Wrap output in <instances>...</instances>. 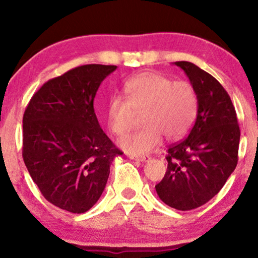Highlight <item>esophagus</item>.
<instances>
[{
	"label": "esophagus",
	"instance_id": "34e87169",
	"mask_svg": "<svg viewBox=\"0 0 258 258\" xmlns=\"http://www.w3.org/2000/svg\"><path fill=\"white\" fill-rule=\"evenodd\" d=\"M132 160H135V161H140V162H146L149 160V156H134V155H132V156H129Z\"/></svg>",
	"mask_w": 258,
	"mask_h": 258
}]
</instances>
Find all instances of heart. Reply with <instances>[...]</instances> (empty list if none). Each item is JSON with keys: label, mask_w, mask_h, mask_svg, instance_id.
Masks as SVG:
<instances>
[{"label": "heart", "mask_w": 258, "mask_h": 258, "mask_svg": "<svg viewBox=\"0 0 258 258\" xmlns=\"http://www.w3.org/2000/svg\"><path fill=\"white\" fill-rule=\"evenodd\" d=\"M125 100L112 97L107 108V123L121 136L132 125L134 111L141 112L142 128L118 141L126 153L143 155L162 141L178 140L188 132L196 117L199 98L195 88L186 81H174L156 72H144L128 80L123 88Z\"/></svg>", "instance_id": "heart-1"}]
</instances>
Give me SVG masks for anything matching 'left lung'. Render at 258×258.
<instances>
[{"mask_svg": "<svg viewBox=\"0 0 258 258\" xmlns=\"http://www.w3.org/2000/svg\"><path fill=\"white\" fill-rule=\"evenodd\" d=\"M175 66L188 76L199 98L195 124L185 140L168 149V168L155 189L177 210L196 209L220 192L238 161L239 126L222 84L191 62Z\"/></svg>", "mask_w": 258, "mask_h": 258, "instance_id": "8db88e82", "label": "left lung"}]
</instances>
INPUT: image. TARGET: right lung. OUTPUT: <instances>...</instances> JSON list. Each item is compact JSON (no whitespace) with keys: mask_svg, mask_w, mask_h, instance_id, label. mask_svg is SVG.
I'll list each match as a JSON object with an SVG mask.
<instances>
[{"mask_svg":"<svg viewBox=\"0 0 258 258\" xmlns=\"http://www.w3.org/2000/svg\"><path fill=\"white\" fill-rule=\"evenodd\" d=\"M116 66L86 64L45 82L23 115L22 156L44 199L73 214L86 213L107 184L122 153L101 129L94 100Z\"/></svg>","mask_w":258,"mask_h":258,"instance_id":"obj_1","label":"right lung"}]
</instances>
